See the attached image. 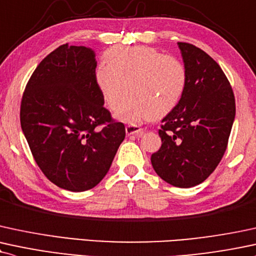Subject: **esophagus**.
Instances as JSON below:
<instances>
[{
  "mask_svg": "<svg viewBox=\"0 0 256 256\" xmlns=\"http://www.w3.org/2000/svg\"><path fill=\"white\" fill-rule=\"evenodd\" d=\"M125 130L128 134H137V136H142V134H144V128L136 124H128L126 126Z\"/></svg>",
  "mask_w": 256,
  "mask_h": 256,
  "instance_id": "obj_1",
  "label": "esophagus"
}]
</instances>
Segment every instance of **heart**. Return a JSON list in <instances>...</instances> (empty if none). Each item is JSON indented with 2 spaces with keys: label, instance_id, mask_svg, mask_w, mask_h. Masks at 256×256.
Here are the masks:
<instances>
[{
  "label": "heart",
  "instance_id": "heart-1",
  "mask_svg": "<svg viewBox=\"0 0 256 256\" xmlns=\"http://www.w3.org/2000/svg\"><path fill=\"white\" fill-rule=\"evenodd\" d=\"M104 58L95 82L110 108H118L126 88L130 94L118 110L120 120L162 118L178 106L186 88L187 70L176 57L149 46H114Z\"/></svg>",
  "mask_w": 256,
  "mask_h": 256
}]
</instances>
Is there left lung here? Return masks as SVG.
I'll list each match as a JSON object with an SVG mask.
<instances>
[{"instance_id": "8db88e82", "label": "left lung", "mask_w": 256, "mask_h": 256, "mask_svg": "<svg viewBox=\"0 0 256 256\" xmlns=\"http://www.w3.org/2000/svg\"><path fill=\"white\" fill-rule=\"evenodd\" d=\"M187 83L178 106L162 120V146L152 164L166 182L188 188L214 173L226 152L235 119V95L214 58L178 42Z\"/></svg>"}]
</instances>
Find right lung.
I'll use <instances>...</instances> for the list:
<instances>
[{
    "mask_svg": "<svg viewBox=\"0 0 256 256\" xmlns=\"http://www.w3.org/2000/svg\"><path fill=\"white\" fill-rule=\"evenodd\" d=\"M90 48L60 45L27 82L20 122L30 152L51 182L88 190L110 170L125 138V125L104 107Z\"/></svg>",
    "mask_w": 256,
    "mask_h": 256,
    "instance_id": "add662e5",
    "label": "right lung"
}]
</instances>
